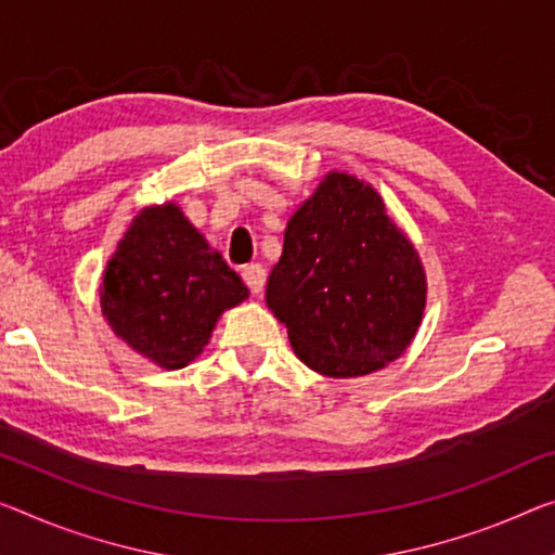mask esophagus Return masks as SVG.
Wrapping results in <instances>:
<instances>
[{"instance_id": "esophagus-1", "label": "esophagus", "mask_w": 555, "mask_h": 555, "mask_svg": "<svg viewBox=\"0 0 555 555\" xmlns=\"http://www.w3.org/2000/svg\"><path fill=\"white\" fill-rule=\"evenodd\" d=\"M266 278H268V272L260 266V262H253V266L243 268V280H245V285L250 287L253 295L262 293V287H266Z\"/></svg>"}]
</instances>
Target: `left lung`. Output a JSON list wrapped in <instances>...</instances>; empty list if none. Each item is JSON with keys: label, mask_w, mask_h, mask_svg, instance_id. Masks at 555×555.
Listing matches in <instances>:
<instances>
[{"label": "left lung", "mask_w": 555, "mask_h": 555, "mask_svg": "<svg viewBox=\"0 0 555 555\" xmlns=\"http://www.w3.org/2000/svg\"><path fill=\"white\" fill-rule=\"evenodd\" d=\"M266 302L325 377H362L404 354L422 325L426 275L370 183L332 173L293 212Z\"/></svg>", "instance_id": "1"}]
</instances>
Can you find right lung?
Here are the masks:
<instances>
[{
	"instance_id": "add662e5",
	"label": "right lung",
	"mask_w": 555,
	"mask_h": 555,
	"mask_svg": "<svg viewBox=\"0 0 555 555\" xmlns=\"http://www.w3.org/2000/svg\"><path fill=\"white\" fill-rule=\"evenodd\" d=\"M248 287L210 250L176 203L143 208L118 241L99 287L108 327L164 370L203 352L220 314Z\"/></svg>"
}]
</instances>
